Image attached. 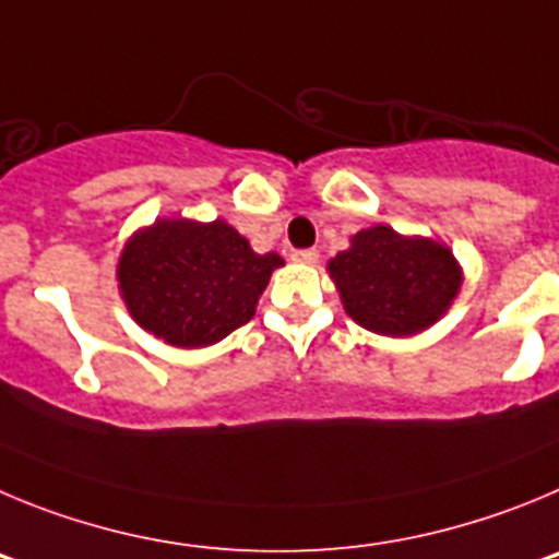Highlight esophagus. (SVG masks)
<instances>
[{"mask_svg": "<svg viewBox=\"0 0 559 559\" xmlns=\"http://www.w3.org/2000/svg\"><path fill=\"white\" fill-rule=\"evenodd\" d=\"M292 259H295V261H304V264H317V259H320V253H317V248L292 250Z\"/></svg>", "mask_w": 559, "mask_h": 559, "instance_id": "1", "label": "esophagus"}]
</instances>
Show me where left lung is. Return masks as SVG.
<instances>
[{
  "mask_svg": "<svg viewBox=\"0 0 559 559\" xmlns=\"http://www.w3.org/2000/svg\"><path fill=\"white\" fill-rule=\"evenodd\" d=\"M329 273L356 323L386 336L424 331L462 284L449 248L406 239L386 225L359 230L350 248L329 261Z\"/></svg>",
  "mask_w": 559,
  "mask_h": 559,
  "instance_id": "1",
  "label": "left lung"
}]
</instances>
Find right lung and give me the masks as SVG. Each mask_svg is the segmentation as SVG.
I'll use <instances>...</instances> for the list:
<instances>
[{"mask_svg": "<svg viewBox=\"0 0 559 559\" xmlns=\"http://www.w3.org/2000/svg\"><path fill=\"white\" fill-rule=\"evenodd\" d=\"M281 264L278 253H253L223 219H160L124 248L119 289L150 334L178 348H205L248 323Z\"/></svg>", "mask_w": 559, "mask_h": 559, "instance_id": "right-lung-1", "label": "right lung"}]
</instances>
